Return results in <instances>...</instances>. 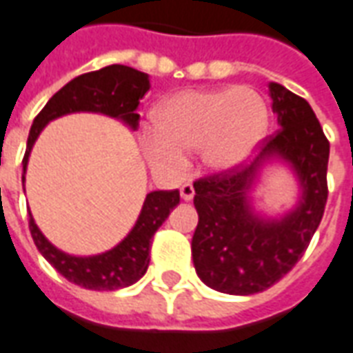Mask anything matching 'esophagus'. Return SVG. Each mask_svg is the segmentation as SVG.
Returning a JSON list of instances; mask_svg holds the SVG:
<instances>
[{
	"mask_svg": "<svg viewBox=\"0 0 353 353\" xmlns=\"http://www.w3.org/2000/svg\"><path fill=\"white\" fill-rule=\"evenodd\" d=\"M179 194H181V198H183L185 202H190L192 198H194V187L190 183H185L181 189H179Z\"/></svg>",
	"mask_w": 353,
	"mask_h": 353,
	"instance_id": "esophagus-1",
	"label": "esophagus"
}]
</instances>
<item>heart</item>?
<instances>
[{"instance_id": "b5f03b06", "label": "heart", "mask_w": 353, "mask_h": 353, "mask_svg": "<svg viewBox=\"0 0 353 353\" xmlns=\"http://www.w3.org/2000/svg\"><path fill=\"white\" fill-rule=\"evenodd\" d=\"M268 127V103L249 85L179 91L153 110L143 148L151 166L161 172H177L185 155L198 151L208 172L230 174L252 159Z\"/></svg>"}]
</instances>
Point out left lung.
Wrapping results in <instances>:
<instances>
[{
  "instance_id": "left-lung-1",
  "label": "left lung",
  "mask_w": 353,
  "mask_h": 353,
  "mask_svg": "<svg viewBox=\"0 0 353 353\" xmlns=\"http://www.w3.org/2000/svg\"><path fill=\"white\" fill-rule=\"evenodd\" d=\"M270 97L279 132L256 161L194 183V270L203 284L230 296H250L279 283L307 250L327 202L330 142L316 114L281 83L270 82ZM270 163L286 165L298 183L296 202L279 216H268L254 203Z\"/></svg>"
}]
</instances>
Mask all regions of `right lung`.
<instances>
[{"instance_id":"add662e5","label":"right lung","mask_w":353,"mask_h":353,"mask_svg":"<svg viewBox=\"0 0 353 353\" xmlns=\"http://www.w3.org/2000/svg\"><path fill=\"white\" fill-rule=\"evenodd\" d=\"M150 74L127 65H108L101 70L85 72L65 83L56 95L46 103L39 116L33 119L28 148L23 155L22 185L26 183V170L30 163L33 143L46 125L77 112H93L114 117L130 130H137V108L148 91ZM179 203V190H153L143 200L142 211L129 234L106 252L93 256H74L52 245L35 224L30 213V232L39 252L52 268L72 284L85 290H119L140 281L150 265L151 237L159 226L168 219L172 210Z\"/></svg>"}]
</instances>
